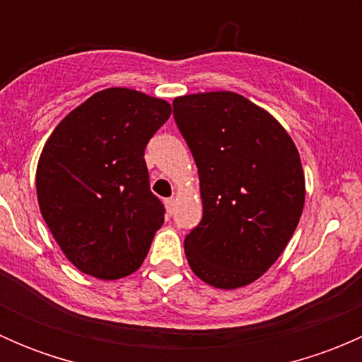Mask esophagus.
I'll return each mask as SVG.
<instances>
[{"label":"esophagus","instance_id":"obj_1","mask_svg":"<svg viewBox=\"0 0 362 362\" xmlns=\"http://www.w3.org/2000/svg\"><path fill=\"white\" fill-rule=\"evenodd\" d=\"M164 204H166V210H168V214H173L175 211V199L173 198H170V199H166V202H164Z\"/></svg>","mask_w":362,"mask_h":362}]
</instances>
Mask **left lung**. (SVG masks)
Listing matches in <instances>:
<instances>
[{"mask_svg": "<svg viewBox=\"0 0 362 362\" xmlns=\"http://www.w3.org/2000/svg\"><path fill=\"white\" fill-rule=\"evenodd\" d=\"M199 175L203 218L184 249L196 276L217 289L257 280L280 257L305 204V173L282 124L229 90L173 100Z\"/></svg>", "mask_w": 362, "mask_h": 362, "instance_id": "8db88e82", "label": "left lung"}]
</instances>
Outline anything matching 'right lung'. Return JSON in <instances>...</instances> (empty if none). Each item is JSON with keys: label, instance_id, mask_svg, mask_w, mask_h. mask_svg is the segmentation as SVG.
Wrapping results in <instances>:
<instances>
[{"label": "right lung", "instance_id": "1", "mask_svg": "<svg viewBox=\"0 0 362 362\" xmlns=\"http://www.w3.org/2000/svg\"><path fill=\"white\" fill-rule=\"evenodd\" d=\"M170 115L168 101L112 87L69 112L47 140L36 168L40 211L82 273L117 280L147 257L164 206L144 156Z\"/></svg>", "mask_w": 362, "mask_h": 362}]
</instances>
